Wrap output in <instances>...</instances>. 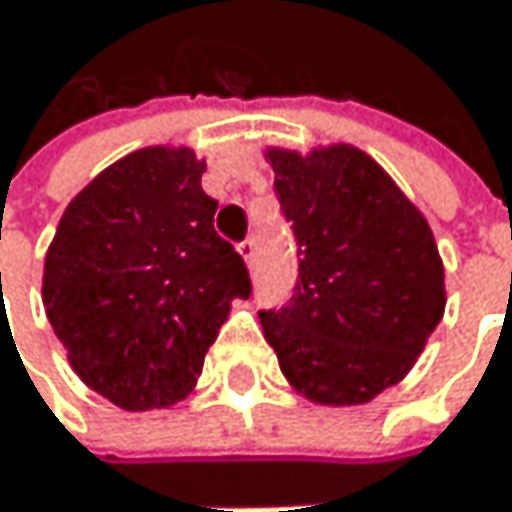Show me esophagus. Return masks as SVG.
<instances>
[{
  "label": "esophagus",
  "mask_w": 512,
  "mask_h": 512,
  "mask_svg": "<svg viewBox=\"0 0 512 512\" xmlns=\"http://www.w3.org/2000/svg\"><path fill=\"white\" fill-rule=\"evenodd\" d=\"M238 253H241L244 262L253 268V265H256V238H244V241L238 244Z\"/></svg>",
  "instance_id": "esophagus-1"
}]
</instances>
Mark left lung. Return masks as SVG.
I'll return each mask as SVG.
<instances>
[{
  "mask_svg": "<svg viewBox=\"0 0 512 512\" xmlns=\"http://www.w3.org/2000/svg\"><path fill=\"white\" fill-rule=\"evenodd\" d=\"M274 194L297 241V280L262 330L297 392L368 404L416 362L445 309L427 221L353 147L309 156L271 150Z\"/></svg>",
  "mask_w": 512,
  "mask_h": 512,
  "instance_id": "left-lung-1",
  "label": "left lung"
}]
</instances>
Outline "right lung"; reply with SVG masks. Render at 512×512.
Wrapping results in <instances>:
<instances>
[{
  "label": "right lung",
  "mask_w": 512,
  "mask_h": 512,
  "mask_svg": "<svg viewBox=\"0 0 512 512\" xmlns=\"http://www.w3.org/2000/svg\"><path fill=\"white\" fill-rule=\"evenodd\" d=\"M200 176L191 150H138L67 206L46 253V318L70 365L132 413L179 401L229 303L253 294Z\"/></svg>",
  "instance_id": "add662e5"
}]
</instances>
